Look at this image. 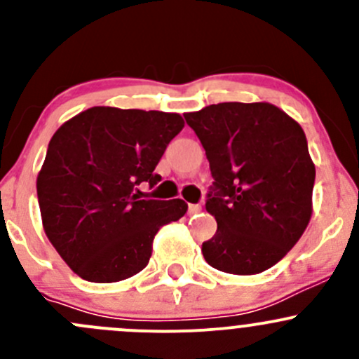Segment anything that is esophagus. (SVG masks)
<instances>
[{
  "label": "esophagus",
  "mask_w": 359,
  "mask_h": 359,
  "mask_svg": "<svg viewBox=\"0 0 359 359\" xmlns=\"http://www.w3.org/2000/svg\"><path fill=\"white\" fill-rule=\"evenodd\" d=\"M200 210H201L200 205H189V206H187V213H189V215H194V213H198Z\"/></svg>",
  "instance_id": "esophagus-1"
}]
</instances>
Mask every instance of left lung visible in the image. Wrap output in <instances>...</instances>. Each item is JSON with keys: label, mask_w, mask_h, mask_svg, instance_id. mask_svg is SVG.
<instances>
[{"label": "left lung", "mask_w": 359, "mask_h": 359, "mask_svg": "<svg viewBox=\"0 0 359 359\" xmlns=\"http://www.w3.org/2000/svg\"><path fill=\"white\" fill-rule=\"evenodd\" d=\"M184 118L213 177L206 212L217 233L203 243V257L229 274L269 269L313 215L316 170L302 126L269 102L212 104Z\"/></svg>", "instance_id": "1"}]
</instances>
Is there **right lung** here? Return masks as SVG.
<instances>
[{"label":"right lung","mask_w":359,"mask_h":359,"mask_svg":"<svg viewBox=\"0 0 359 359\" xmlns=\"http://www.w3.org/2000/svg\"><path fill=\"white\" fill-rule=\"evenodd\" d=\"M184 128L177 112L97 106L64 123L38 173L43 229L64 262L92 283L140 273L165 224L187 212L182 200H140L139 186Z\"/></svg>","instance_id":"1"}]
</instances>
